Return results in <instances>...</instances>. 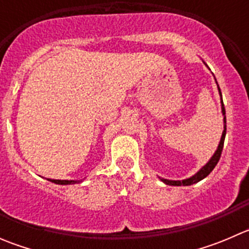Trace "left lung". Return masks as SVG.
I'll list each match as a JSON object with an SVG mask.
<instances>
[{
	"instance_id": "obj_1",
	"label": "left lung",
	"mask_w": 249,
	"mask_h": 249,
	"mask_svg": "<svg viewBox=\"0 0 249 249\" xmlns=\"http://www.w3.org/2000/svg\"><path fill=\"white\" fill-rule=\"evenodd\" d=\"M218 90H219V94H220V96H222V92H220L219 87H218ZM222 112H223V114H225V108H224V104H223V100H222ZM225 134H227V118L224 117V131H223L222 139H220L219 145H218V149L215 150L214 155L211 158L210 161H208L207 164H206L205 166H203L202 169L196 173V175H194L193 177L188 178V179H184V180H169V179H164V178H161L162 182H164L165 184H169V185H190V184H194V183L200 182V180L203 179V178L207 177V176L213 171V169H214L215 165L218 164V161H219L220 155H222V152H223V147H224Z\"/></svg>"
}]
</instances>
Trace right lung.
<instances>
[{
	"instance_id": "right-lung-1",
	"label": "right lung",
	"mask_w": 249,
	"mask_h": 249,
	"mask_svg": "<svg viewBox=\"0 0 249 249\" xmlns=\"http://www.w3.org/2000/svg\"><path fill=\"white\" fill-rule=\"evenodd\" d=\"M56 184H74V183H79L80 180H61V179H48Z\"/></svg>"
}]
</instances>
